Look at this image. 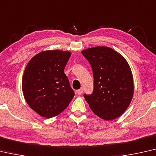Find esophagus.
Masks as SVG:
<instances>
[{"label": "esophagus", "mask_w": 156, "mask_h": 156, "mask_svg": "<svg viewBox=\"0 0 156 156\" xmlns=\"http://www.w3.org/2000/svg\"><path fill=\"white\" fill-rule=\"evenodd\" d=\"M76 92H77L78 94H81L83 92V88H80V89L76 90Z\"/></svg>", "instance_id": "obj_1"}]
</instances>
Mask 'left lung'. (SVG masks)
I'll list each match as a JSON object with an SVG mask.
<instances>
[{
  "instance_id": "obj_1",
  "label": "left lung",
  "mask_w": 156,
  "mask_h": 156,
  "mask_svg": "<svg viewBox=\"0 0 156 156\" xmlns=\"http://www.w3.org/2000/svg\"><path fill=\"white\" fill-rule=\"evenodd\" d=\"M91 65L94 77L92 94H84L86 101L97 116L106 120L115 119L128 107L133 97L131 69L124 57L108 47L83 50Z\"/></svg>"
}]
</instances>
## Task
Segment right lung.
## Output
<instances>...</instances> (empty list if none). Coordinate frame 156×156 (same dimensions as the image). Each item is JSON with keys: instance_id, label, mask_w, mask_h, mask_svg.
I'll use <instances>...</instances> for the list:
<instances>
[{"instance_id": "1", "label": "right lung", "mask_w": 156, "mask_h": 156, "mask_svg": "<svg viewBox=\"0 0 156 156\" xmlns=\"http://www.w3.org/2000/svg\"><path fill=\"white\" fill-rule=\"evenodd\" d=\"M71 52L48 50L35 55L25 69L22 91L34 111L48 118L61 113L75 95L64 70Z\"/></svg>"}]
</instances>
